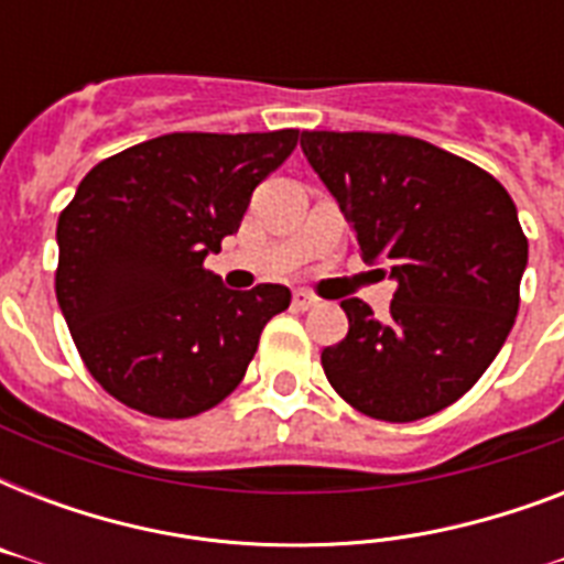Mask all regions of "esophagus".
Masks as SVG:
<instances>
[{
    "instance_id": "34e87169",
    "label": "esophagus",
    "mask_w": 564,
    "mask_h": 564,
    "mask_svg": "<svg viewBox=\"0 0 564 564\" xmlns=\"http://www.w3.org/2000/svg\"><path fill=\"white\" fill-rule=\"evenodd\" d=\"M318 304L316 295H310V292H295L292 295V307L295 310H313Z\"/></svg>"
}]
</instances>
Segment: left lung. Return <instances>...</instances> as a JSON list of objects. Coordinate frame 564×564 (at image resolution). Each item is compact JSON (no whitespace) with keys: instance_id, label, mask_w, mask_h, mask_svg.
Here are the masks:
<instances>
[{"instance_id":"left-lung-1","label":"left lung","mask_w":564,"mask_h":564,"mask_svg":"<svg viewBox=\"0 0 564 564\" xmlns=\"http://www.w3.org/2000/svg\"><path fill=\"white\" fill-rule=\"evenodd\" d=\"M366 263L398 281L389 313L343 301L348 336L322 351L336 392L362 415L419 421L459 401L507 343L521 304L527 237L486 170L433 143L371 131H304Z\"/></svg>"}]
</instances>
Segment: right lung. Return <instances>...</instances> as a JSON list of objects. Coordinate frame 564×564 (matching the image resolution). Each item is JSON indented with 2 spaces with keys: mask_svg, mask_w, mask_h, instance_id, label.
<instances>
[{
  "mask_svg": "<svg viewBox=\"0 0 564 564\" xmlns=\"http://www.w3.org/2000/svg\"><path fill=\"white\" fill-rule=\"evenodd\" d=\"M299 131L163 134L96 163L57 219L55 292L101 389L154 419H189L246 377L290 290L234 292L204 269Z\"/></svg>",
  "mask_w": 564,
  "mask_h": 564,
  "instance_id": "obj_1",
  "label": "right lung"
}]
</instances>
